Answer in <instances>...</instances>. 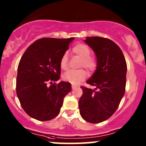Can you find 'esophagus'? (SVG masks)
Returning a JSON list of instances; mask_svg holds the SVG:
<instances>
[{"mask_svg":"<svg viewBox=\"0 0 146 146\" xmlns=\"http://www.w3.org/2000/svg\"><path fill=\"white\" fill-rule=\"evenodd\" d=\"M76 87H77V86H76V85H72V89H73V90L76 89Z\"/></svg>","mask_w":146,"mask_h":146,"instance_id":"obj_1","label":"esophagus"}]
</instances>
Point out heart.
<instances>
[{
    "mask_svg": "<svg viewBox=\"0 0 146 146\" xmlns=\"http://www.w3.org/2000/svg\"><path fill=\"white\" fill-rule=\"evenodd\" d=\"M73 54L77 55L81 58L80 66H83L88 69L89 71H93L96 68L97 61L94 57L90 56V50L89 47L84 44H76L72 48ZM60 67L63 70H67L68 64V54L65 53L60 59ZM87 76V73L83 69H80L77 70H70L63 75V79L66 82L76 85L80 83L85 79Z\"/></svg>",
    "mask_w": 146,
    "mask_h": 146,
    "instance_id": "b5f03b06",
    "label": "heart"
}]
</instances>
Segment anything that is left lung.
<instances>
[{"instance_id":"8db88e82","label":"left lung","mask_w":146,"mask_h":146,"mask_svg":"<svg viewBox=\"0 0 146 146\" xmlns=\"http://www.w3.org/2000/svg\"><path fill=\"white\" fill-rule=\"evenodd\" d=\"M84 42L95 52L97 67L86 82L95 88L81 87L80 114L88 122L100 123L115 112L124 95L127 66L122 51L113 41L87 36Z\"/></svg>"}]
</instances>
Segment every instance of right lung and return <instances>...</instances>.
Wrapping results in <instances>:
<instances>
[{
  "label": "right lung",
  "instance_id": "1",
  "mask_svg": "<svg viewBox=\"0 0 146 146\" xmlns=\"http://www.w3.org/2000/svg\"><path fill=\"white\" fill-rule=\"evenodd\" d=\"M74 37L42 38L29 46L17 68L16 92L22 107L36 120L48 121L60 112L64 99L71 91L70 82L61 81L60 59Z\"/></svg>",
  "mask_w": 146,
  "mask_h": 146
}]
</instances>
